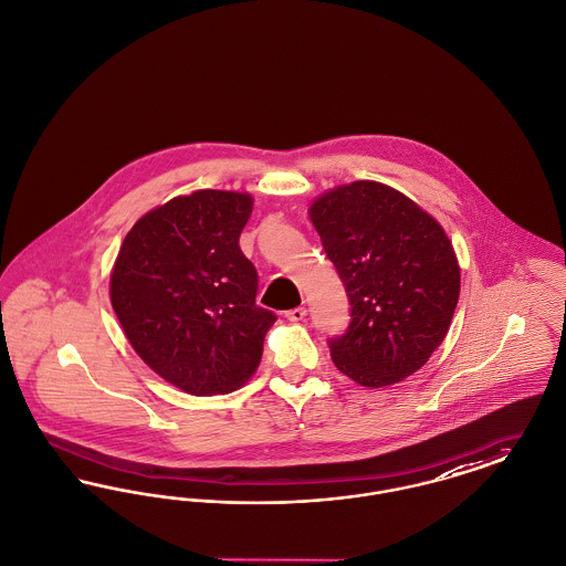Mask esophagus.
<instances>
[{"label": "esophagus", "mask_w": 566, "mask_h": 566, "mask_svg": "<svg viewBox=\"0 0 566 566\" xmlns=\"http://www.w3.org/2000/svg\"><path fill=\"white\" fill-rule=\"evenodd\" d=\"M285 317H287L290 321H294V323H297V321H302L304 317H306V308H304V306L292 308V311H287V313H285Z\"/></svg>", "instance_id": "34e87169"}]
</instances>
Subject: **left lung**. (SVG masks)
<instances>
[{
  "label": "left lung",
  "instance_id": "8db88e82",
  "mask_svg": "<svg viewBox=\"0 0 566 566\" xmlns=\"http://www.w3.org/2000/svg\"><path fill=\"white\" fill-rule=\"evenodd\" d=\"M308 213L350 304L345 334L329 338L334 366L371 389L415 374L442 345L461 292L442 226L378 181L338 186Z\"/></svg>",
  "mask_w": 566,
  "mask_h": 566
}]
</instances>
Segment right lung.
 <instances>
[{
    "instance_id": "right-lung-1",
    "label": "right lung",
    "mask_w": 566,
    "mask_h": 566,
    "mask_svg": "<svg viewBox=\"0 0 566 566\" xmlns=\"http://www.w3.org/2000/svg\"><path fill=\"white\" fill-rule=\"evenodd\" d=\"M251 209L241 192L175 197L137 221L118 251L109 297L124 334L186 394L241 387L276 321L255 304L258 272L239 247Z\"/></svg>"
}]
</instances>
